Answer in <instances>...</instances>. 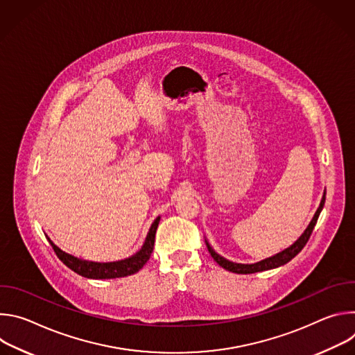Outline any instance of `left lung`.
<instances>
[{
	"label": "left lung",
	"instance_id": "1",
	"mask_svg": "<svg viewBox=\"0 0 355 355\" xmlns=\"http://www.w3.org/2000/svg\"><path fill=\"white\" fill-rule=\"evenodd\" d=\"M324 200H326V192H324V195H323V198H322L320 207L318 208V211H316V214H315L312 222H311L309 226L306 227V230L303 232V234H302L289 248L284 250L282 252H279V254H277V256H274V257H270V259H267V260H263V261H260V263H256V264H237V263H232V261L223 259L222 256H219L218 252H215V250H214V248L209 245V243L207 241V245H208V250H209V252H211L212 259H214L222 268H225V270H227V271H230V272H236V274H254V272H259V271H266V270L277 268V267H281V266L286 264V263L291 261V260L297 254V252H299L303 247H305V244L308 243V240H309V237H311V234H312V232H313V227H315V225H316V222H318V218H319V215H320V212H322V209H323Z\"/></svg>",
	"mask_w": 355,
	"mask_h": 355
}]
</instances>
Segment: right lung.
<instances>
[{
    "mask_svg": "<svg viewBox=\"0 0 355 355\" xmlns=\"http://www.w3.org/2000/svg\"><path fill=\"white\" fill-rule=\"evenodd\" d=\"M159 220L160 218H157L153 225L150 227V232L147 234V239L141 247V250L130 259L122 260V261H116V263H92V261H85V260H80L77 257H73L67 252L62 251L58 245H55L52 243V240H49V243L52 244L56 256L59 257L60 261H63L64 266H67L71 271L77 272L81 277L85 278H92V279H111V278H122V277H128L132 274H136L150 259L151 252H153L155 248V237H156V230L159 226Z\"/></svg>",
    "mask_w": 355,
    "mask_h": 355,
    "instance_id": "1",
    "label": "right lung"
}]
</instances>
